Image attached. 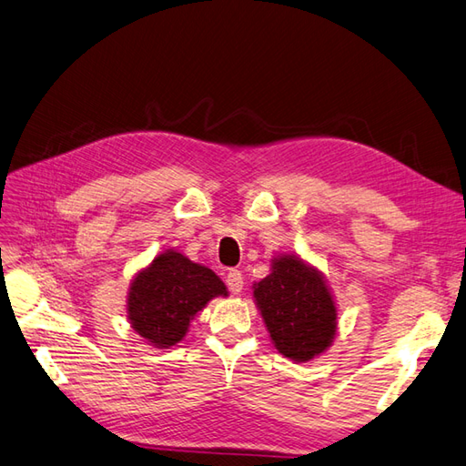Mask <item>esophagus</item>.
<instances>
[{
  "instance_id": "esophagus-1",
  "label": "esophagus",
  "mask_w": 466,
  "mask_h": 466,
  "mask_svg": "<svg viewBox=\"0 0 466 466\" xmlns=\"http://www.w3.org/2000/svg\"><path fill=\"white\" fill-rule=\"evenodd\" d=\"M226 285H228V289H230L234 295L240 293L242 288H244L242 273L238 271V269H230L228 273H226Z\"/></svg>"
}]
</instances>
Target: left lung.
Returning a JSON list of instances; mask_svg holds the SVG:
<instances>
[{"instance_id":"8db88e82","label":"left lung","mask_w":466,"mask_h":466,"mask_svg":"<svg viewBox=\"0 0 466 466\" xmlns=\"http://www.w3.org/2000/svg\"><path fill=\"white\" fill-rule=\"evenodd\" d=\"M252 289L273 347L285 358L309 362L335 340V297L323 273L299 256L273 258L269 276Z\"/></svg>"}]
</instances>
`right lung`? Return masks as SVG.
Wrapping results in <instances>:
<instances>
[{
    "label": "right lung",
    "instance_id": "1",
    "mask_svg": "<svg viewBox=\"0 0 466 466\" xmlns=\"http://www.w3.org/2000/svg\"><path fill=\"white\" fill-rule=\"evenodd\" d=\"M226 295L228 289L210 268L165 249L131 279L126 313L131 329L147 344L171 349L210 299Z\"/></svg>",
    "mask_w": 466,
    "mask_h": 466
}]
</instances>
